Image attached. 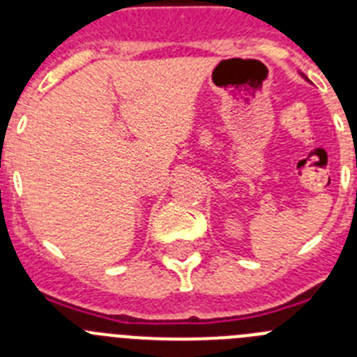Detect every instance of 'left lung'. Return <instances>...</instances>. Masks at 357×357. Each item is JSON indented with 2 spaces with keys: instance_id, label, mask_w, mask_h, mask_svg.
I'll list each match as a JSON object with an SVG mask.
<instances>
[{
  "instance_id": "obj_1",
  "label": "left lung",
  "mask_w": 357,
  "mask_h": 357,
  "mask_svg": "<svg viewBox=\"0 0 357 357\" xmlns=\"http://www.w3.org/2000/svg\"><path fill=\"white\" fill-rule=\"evenodd\" d=\"M301 77H302V78H305V80H307V77H305V75H302V73H301ZM307 82H309V80H307Z\"/></svg>"
}]
</instances>
